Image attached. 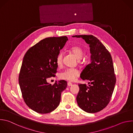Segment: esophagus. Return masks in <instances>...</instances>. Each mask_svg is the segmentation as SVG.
Returning <instances> with one entry per match:
<instances>
[{"instance_id": "esophagus-1", "label": "esophagus", "mask_w": 133, "mask_h": 133, "mask_svg": "<svg viewBox=\"0 0 133 133\" xmlns=\"http://www.w3.org/2000/svg\"><path fill=\"white\" fill-rule=\"evenodd\" d=\"M67 85H68V86H71V85H72V83H71V82H68L67 83Z\"/></svg>"}]
</instances>
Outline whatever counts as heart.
Here are the masks:
<instances>
[{
    "label": "heart",
    "instance_id": "heart-1",
    "mask_svg": "<svg viewBox=\"0 0 133 133\" xmlns=\"http://www.w3.org/2000/svg\"><path fill=\"white\" fill-rule=\"evenodd\" d=\"M69 51L72 53L76 58L78 59H81L83 55V51L82 49L79 46H73L69 48ZM63 54L60 52L56 58V63L58 67L62 66L63 63ZM79 75V71L75 68H67L59 74L60 79L68 81H74Z\"/></svg>",
    "mask_w": 133,
    "mask_h": 133
}]
</instances>
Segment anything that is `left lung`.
Instances as JSON below:
<instances>
[{
    "instance_id": "obj_1",
    "label": "left lung",
    "mask_w": 133,
    "mask_h": 133,
    "mask_svg": "<svg viewBox=\"0 0 133 133\" xmlns=\"http://www.w3.org/2000/svg\"><path fill=\"white\" fill-rule=\"evenodd\" d=\"M81 37L90 48V64L87 65L80 74L83 80L90 84H79L77 96L78 106L90 113L99 112L110 102L114 89L116 77L112 56L105 46L92 35H74Z\"/></svg>"
}]
</instances>
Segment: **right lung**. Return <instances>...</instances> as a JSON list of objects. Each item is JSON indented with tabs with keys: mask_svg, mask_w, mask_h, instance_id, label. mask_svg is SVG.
Wrapping results in <instances>:
<instances>
[{
	"mask_svg": "<svg viewBox=\"0 0 133 133\" xmlns=\"http://www.w3.org/2000/svg\"><path fill=\"white\" fill-rule=\"evenodd\" d=\"M67 40L66 36L45 38L30 48L23 57L19 85L25 103L37 113L46 114L56 109L61 93L67 87L65 80L52 85L46 79L55 76L58 67L56 58Z\"/></svg>",
	"mask_w": 133,
	"mask_h": 133,
	"instance_id": "add662e5",
	"label": "right lung"
}]
</instances>
